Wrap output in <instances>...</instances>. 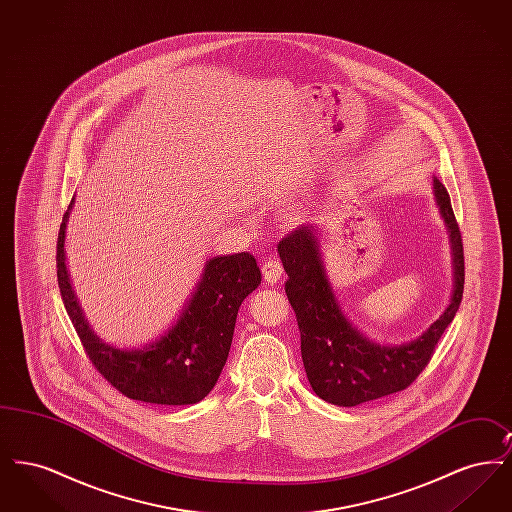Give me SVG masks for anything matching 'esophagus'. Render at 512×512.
<instances>
[{
  "label": "esophagus",
  "instance_id": "obj_1",
  "mask_svg": "<svg viewBox=\"0 0 512 512\" xmlns=\"http://www.w3.org/2000/svg\"><path fill=\"white\" fill-rule=\"evenodd\" d=\"M261 270H263V278L268 284H276L282 278V265L272 257L263 263Z\"/></svg>",
  "mask_w": 512,
  "mask_h": 512
}]
</instances>
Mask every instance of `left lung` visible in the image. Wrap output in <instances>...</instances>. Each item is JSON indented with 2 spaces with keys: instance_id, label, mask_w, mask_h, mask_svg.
Listing matches in <instances>:
<instances>
[{
  "instance_id": "1",
  "label": "left lung",
  "mask_w": 512,
  "mask_h": 512,
  "mask_svg": "<svg viewBox=\"0 0 512 512\" xmlns=\"http://www.w3.org/2000/svg\"><path fill=\"white\" fill-rule=\"evenodd\" d=\"M441 215L447 222L455 255V292L445 313L414 341L378 345L359 334L341 309L326 280L313 226H299L278 244L288 280L284 290L297 318L301 357L307 378L320 399L355 407L405 390L432 361L438 341L461 305L464 290V249L451 197L436 180Z\"/></svg>"
}]
</instances>
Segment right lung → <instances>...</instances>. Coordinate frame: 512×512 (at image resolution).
Wrapping results in <instances>:
<instances>
[{
  "mask_svg": "<svg viewBox=\"0 0 512 512\" xmlns=\"http://www.w3.org/2000/svg\"><path fill=\"white\" fill-rule=\"evenodd\" d=\"M67 217L69 211L63 215L57 236V282L92 366L128 399L155 405L201 401L217 384L228 359L242 301L261 284L255 257L244 251L211 259L192 301L169 334L144 349L122 351L101 343L80 313L65 268Z\"/></svg>",
  "mask_w": 512,
  "mask_h": 512,
  "instance_id": "add662e5",
  "label": "right lung"
}]
</instances>
